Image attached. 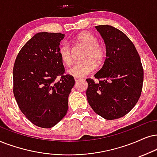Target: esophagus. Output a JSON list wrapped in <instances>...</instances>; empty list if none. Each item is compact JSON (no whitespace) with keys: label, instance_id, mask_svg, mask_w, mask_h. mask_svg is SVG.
Wrapping results in <instances>:
<instances>
[{"label":"esophagus","instance_id":"esophagus-1","mask_svg":"<svg viewBox=\"0 0 157 157\" xmlns=\"http://www.w3.org/2000/svg\"><path fill=\"white\" fill-rule=\"evenodd\" d=\"M80 80V78H77V77H75V81L76 82H79V81Z\"/></svg>","mask_w":157,"mask_h":157}]
</instances>
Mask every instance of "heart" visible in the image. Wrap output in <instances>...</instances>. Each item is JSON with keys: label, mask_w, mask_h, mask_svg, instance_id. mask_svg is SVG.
<instances>
[{"label": "heart", "mask_w": 157, "mask_h": 157, "mask_svg": "<svg viewBox=\"0 0 157 157\" xmlns=\"http://www.w3.org/2000/svg\"><path fill=\"white\" fill-rule=\"evenodd\" d=\"M75 41L82 45L86 48L83 60L85 61L77 63L68 69L67 74L77 78H80L90 74L96 69L104 62L106 58V51L102 45L98 43V39L89 32H82L75 37ZM59 55L61 61L66 65L72 63L71 49L67 43H61L59 48Z\"/></svg>", "instance_id": "obj_1"}]
</instances>
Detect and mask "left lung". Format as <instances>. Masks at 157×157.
<instances>
[{"mask_svg": "<svg viewBox=\"0 0 157 157\" xmlns=\"http://www.w3.org/2000/svg\"><path fill=\"white\" fill-rule=\"evenodd\" d=\"M106 44L101 69L95 74V82L87 79L88 101L96 114L115 120L128 114L139 99L144 69L136 47L127 35L111 25L96 26Z\"/></svg>", "mask_w": 157, "mask_h": 157, "instance_id": "1", "label": "left lung"}]
</instances>
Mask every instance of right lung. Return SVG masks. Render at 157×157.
I'll use <instances>...</instances> for the list:
<instances>
[{"label": "right lung", "instance_id": "obj_1", "mask_svg": "<svg viewBox=\"0 0 157 157\" xmlns=\"http://www.w3.org/2000/svg\"><path fill=\"white\" fill-rule=\"evenodd\" d=\"M64 35L38 33L18 53L13 69V94L21 112L33 124L51 128L64 118L74 77L63 75L59 55ZM61 75L60 80L55 79Z\"/></svg>", "mask_w": 157, "mask_h": 157}]
</instances>
